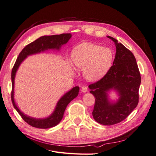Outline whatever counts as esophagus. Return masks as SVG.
<instances>
[{
	"instance_id": "34e87169",
	"label": "esophagus",
	"mask_w": 156,
	"mask_h": 156,
	"mask_svg": "<svg viewBox=\"0 0 156 156\" xmlns=\"http://www.w3.org/2000/svg\"><path fill=\"white\" fill-rule=\"evenodd\" d=\"M81 92H87V91H88V87H87V86H83L82 87H81Z\"/></svg>"
}]
</instances>
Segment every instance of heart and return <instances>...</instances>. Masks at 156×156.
Listing matches in <instances>:
<instances>
[{
	"label": "heart",
	"instance_id": "obj_1",
	"mask_svg": "<svg viewBox=\"0 0 156 156\" xmlns=\"http://www.w3.org/2000/svg\"><path fill=\"white\" fill-rule=\"evenodd\" d=\"M71 56L74 66L83 69L84 77L89 81H98L104 76L113 60L111 49L91 43L77 45Z\"/></svg>",
	"mask_w": 156,
	"mask_h": 156
}]
</instances>
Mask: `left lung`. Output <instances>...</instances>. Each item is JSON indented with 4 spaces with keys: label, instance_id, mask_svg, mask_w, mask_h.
<instances>
[{
    "label": "left lung",
    "instance_id": "left-lung-1",
    "mask_svg": "<svg viewBox=\"0 0 156 156\" xmlns=\"http://www.w3.org/2000/svg\"><path fill=\"white\" fill-rule=\"evenodd\" d=\"M116 55L113 65L100 81L90 84V92L95 98L92 116L102 125H114L125 120L139 103L141 77L133 54L114 37ZM114 89L119 99L115 103L108 100L107 92Z\"/></svg>",
    "mask_w": 156,
    "mask_h": 156
}]
</instances>
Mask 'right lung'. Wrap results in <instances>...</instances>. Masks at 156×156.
Segmentation results:
<instances>
[{"label": "right lung", "instance_id": "right-lung-1", "mask_svg": "<svg viewBox=\"0 0 156 156\" xmlns=\"http://www.w3.org/2000/svg\"><path fill=\"white\" fill-rule=\"evenodd\" d=\"M72 37L71 34H62L59 35L44 36L37 38L32 43L25 47L21 53L19 55L12 71V90L11 94V98L13 105L16 110L20 115L22 119L24 120L28 124L32 127L41 129H48L54 127L58 124L61 120L62 119L64 113L68 103L76 98L79 91V87H73L71 90L66 93L60 99L55 107L54 112L48 118L41 119H34L25 115L19 108L14 101V79H15L16 73L18 68L20 67L21 63L28 56L33 54L39 53L48 49L59 50L61 46L66 44Z\"/></svg>", "mask_w": 156, "mask_h": 156}]
</instances>
